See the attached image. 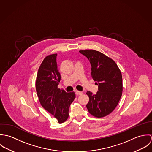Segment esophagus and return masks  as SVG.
<instances>
[{
	"label": "esophagus",
	"instance_id": "esophagus-1",
	"mask_svg": "<svg viewBox=\"0 0 152 152\" xmlns=\"http://www.w3.org/2000/svg\"><path fill=\"white\" fill-rule=\"evenodd\" d=\"M82 94H83V92H81V91H77L75 92V94H76L77 95H81Z\"/></svg>",
	"mask_w": 152,
	"mask_h": 152
}]
</instances>
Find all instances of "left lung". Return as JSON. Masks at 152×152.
Instances as JSON below:
<instances>
[{
    "label": "left lung",
    "mask_w": 152,
    "mask_h": 152,
    "mask_svg": "<svg viewBox=\"0 0 152 152\" xmlns=\"http://www.w3.org/2000/svg\"><path fill=\"white\" fill-rule=\"evenodd\" d=\"M91 65V75L98 86L95 95L90 91L87 108L96 118L104 117L116 107L122 94V74L115 62L104 54L93 50H81Z\"/></svg>",
    "instance_id": "8db88e82"
}]
</instances>
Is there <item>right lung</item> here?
<instances>
[{"label":"right lung","instance_id":"right-lung-1","mask_svg":"<svg viewBox=\"0 0 152 152\" xmlns=\"http://www.w3.org/2000/svg\"><path fill=\"white\" fill-rule=\"evenodd\" d=\"M57 54L47 56L38 71L36 88L40 102L58 123L68 118L69 106L75 98L74 92H66L58 88L61 75L57 65Z\"/></svg>","mask_w":152,"mask_h":152}]
</instances>
